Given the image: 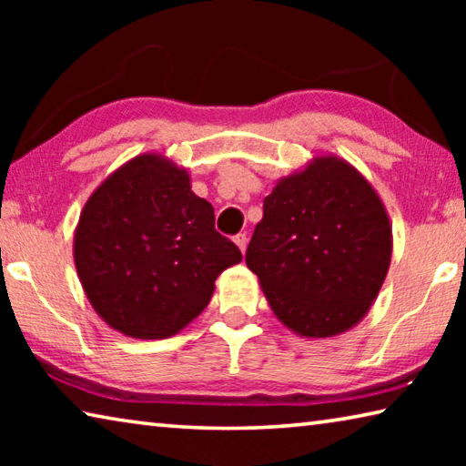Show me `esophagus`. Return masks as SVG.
<instances>
[{
	"mask_svg": "<svg viewBox=\"0 0 466 466\" xmlns=\"http://www.w3.org/2000/svg\"><path fill=\"white\" fill-rule=\"evenodd\" d=\"M234 242H236V247H238L240 252L244 255V250H247V244H248L247 234H236V236H234Z\"/></svg>",
	"mask_w": 466,
	"mask_h": 466,
	"instance_id": "1",
	"label": "esophagus"
}]
</instances>
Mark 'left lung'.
<instances>
[{
	"label": "left lung",
	"instance_id": "obj_1",
	"mask_svg": "<svg viewBox=\"0 0 466 466\" xmlns=\"http://www.w3.org/2000/svg\"><path fill=\"white\" fill-rule=\"evenodd\" d=\"M392 257V226L372 183L335 154L279 178L263 201L247 265L271 310L306 339L366 317Z\"/></svg>",
	"mask_w": 466,
	"mask_h": 466
}]
</instances>
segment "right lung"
I'll return each mask as SVG.
<instances>
[{"mask_svg": "<svg viewBox=\"0 0 466 466\" xmlns=\"http://www.w3.org/2000/svg\"><path fill=\"white\" fill-rule=\"evenodd\" d=\"M242 261L214 228V208L191 191L188 170L146 152L102 180L74 232L84 294L110 329L168 339L199 317L218 275Z\"/></svg>", "mask_w": 466, "mask_h": 466, "instance_id": "obj_1", "label": "right lung"}]
</instances>
